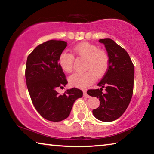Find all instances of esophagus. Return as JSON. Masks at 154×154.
<instances>
[{
  "label": "esophagus",
  "instance_id": "obj_1",
  "mask_svg": "<svg viewBox=\"0 0 154 154\" xmlns=\"http://www.w3.org/2000/svg\"><path fill=\"white\" fill-rule=\"evenodd\" d=\"M83 97H85V98H90V96L88 94H87V92H86V90H83Z\"/></svg>",
  "mask_w": 154,
  "mask_h": 154
}]
</instances>
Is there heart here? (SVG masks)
Wrapping results in <instances>:
<instances>
[{
	"label": "heart",
	"instance_id": "b5f03b06",
	"mask_svg": "<svg viewBox=\"0 0 154 154\" xmlns=\"http://www.w3.org/2000/svg\"><path fill=\"white\" fill-rule=\"evenodd\" d=\"M74 53L81 58H86L84 72H76L70 76L69 82L72 86L83 88L92 84L96 79L95 74L100 77L108 69L109 58L107 53L90 43H82L72 49ZM74 56L66 52L60 54L58 63L62 71L69 73L72 71Z\"/></svg>",
	"mask_w": 154,
	"mask_h": 154
}]
</instances>
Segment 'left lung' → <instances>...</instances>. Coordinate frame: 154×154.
<instances>
[{"mask_svg": "<svg viewBox=\"0 0 154 154\" xmlns=\"http://www.w3.org/2000/svg\"><path fill=\"white\" fill-rule=\"evenodd\" d=\"M107 51L109 63L107 71L97 85L100 89L89 90L87 94L99 98L100 106L92 111L96 119L113 122L126 110L133 93L134 68L128 54L111 38L100 39ZM106 88L103 93L102 88Z\"/></svg>", "mask_w": 154, "mask_h": 154, "instance_id": "1", "label": "left lung"}]
</instances>
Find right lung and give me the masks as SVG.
<instances>
[{
	"label": "right lung",
	"instance_id": "obj_1",
	"mask_svg": "<svg viewBox=\"0 0 154 154\" xmlns=\"http://www.w3.org/2000/svg\"><path fill=\"white\" fill-rule=\"evenodd\" d=\"M66 46L64 41H48L36 47L27 58L25 76L31 100L38 113L51 122L67 118L75 101L83 96L76 88L66 90L63 95L56 91L68 83L58 63Z\"/></svg>",
	"mask_w": 154,
	"mask_h": 154
}]
</instances>
